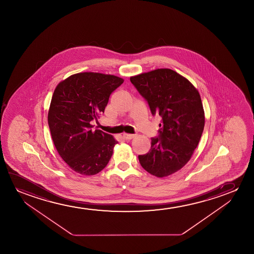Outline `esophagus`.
Instances as JSON below:
<instances>
[{
  "mask_svg": "<svg viewBox=\"0 0 254 254\" xmlns=\"http://www.w3.org/2000/svg\"><path fill=\"white\" fill-rule=\"evenodd\" d=\"M123 137H124L126 139H132L135 137V135H134V134H130V133H124Z\"/></svg>",
  "mask_w": 254,
  "mask_h": 254,
  "instance_id": "esophagus-1",
  "label": "esophagus"
}]
</instances>
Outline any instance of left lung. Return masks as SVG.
Returning a JSON list of instances; mask_svg holds the SVG:
<instances>
[{
  "instance_id": "8db88e82",
  "label": "left lung",
  "mask_w": 254,
  "mask_h": 254,
  "mask_svg": "<svg viewBox=\"0 0 254 254\" xmlns=\"http://www.w3.org/2000/svg\"><path fill=\"white\" fill-rule=\"evenodd\" d=\"M147 101L153 115L161 117L158 138L148 153L139 155L141 167L158 178L181 170L191 159L205 126V112L197 88L180 73L158 68L130 77Z\"/></svg>"
}]
</instances>
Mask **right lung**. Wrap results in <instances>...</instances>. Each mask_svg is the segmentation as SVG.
Here are the masks:
<instances>
[{"instance_id": "add662e5", "label": "right lung", "mask_w": 254, "mask_h": 254, "mask_svg": "<svg viewBox=\"0 0 254 254\" xmlns=\"http://www.w3.org/2000/svg\"><path fill=\"white\" fill-rule=\"evenodd\" d=\"M121 77L94 72L74 73L62 80L53 94L48 122L56 150L72 170L94 175L104 169L118 141L92 130L110 94L123 83Z\"/></svg>"}]
</instances>
